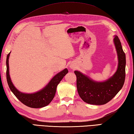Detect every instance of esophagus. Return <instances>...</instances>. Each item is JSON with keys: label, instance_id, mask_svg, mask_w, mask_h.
<instances>
[{"label": "esophagus", "instance_id": "obj_1", "mask_svg": "<svg viewBox=\"0 0 134 134\" xmlns=\"http://www.w3.org/2000/svg\"><path fill=\"white\" fill-rule=\"evenodd\" d=\"M70 68H71L72 69H75V66H74L73 65H70Z\"/></svg>", "mask_w": 134, "mask_h": 134}]
</instances>
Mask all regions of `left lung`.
<instances>
[{
  "label": "left lung",
  "instance_id": "left-lung-1",
  "mask_svg": "<svg viewBox=\"0 0 134 134\" xmlns=\"http://www.w3.org/2000/svg\"><path fill=\"white\" fill-rule=\"evenodd\" d=\"M113 41L118 63L115 73L109 79L98 82L80 71H74L76 76V86L79 95L87 104L96 105L107 104L118 93L124 85L125 78V54L120 40L116 35L114 36Z\"/></svg>",
  "mask_w": 134,
  "mask_h": 134
}]
</instances>
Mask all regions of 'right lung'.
Wrapping results in <instances>:
<instances>
[{"instance_id":"obj_1","label":"right lung","mask_w":134,"mask_h":134,"mask_svg":"<svg viewBox=\"0 0 134 134\" xmlns=\"http://www.w3.org/2000/svg\"><path fill=\"white\" fill-rule=\"evenodd\" d=\"M10 52L7 55L6 58V78L12 92L21 102L27 107L33 108H41L48 105L55 97L58 85L66 74H68V70L65 68L56 74L49 83L41 90L31 93H23L17 90L11 81L9 66V59Z\"/></svg>"}]
</instances>
